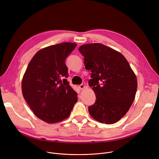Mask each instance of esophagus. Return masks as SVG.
I'll list each match as a JSON object with an SVG mask.
<instances>
[{"mask_svg":"<svg viewBox=\"0 0 159 159\" xmlns=\"http://www.w3.org/2000/svg\"><path fill=\"white\" fill-rule=\"evenodd\" d=\"M85 87V86L84 84H81V85H79V88H80V89H81V90L84 89Z\"/></svg>","mask_w":159,"mask_h":159,"instance_id":"1","label":"esophagus"}]
</instances>
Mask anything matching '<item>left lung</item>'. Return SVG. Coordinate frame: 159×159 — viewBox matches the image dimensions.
<instances>
[{"instance_id":"obj_1","label":"left lung","mask_w":159,"mask_h":159,"mask_svg":"<svg viewBox=\"0 0 159 159\" xmlns=\"http://www.w3.org/2000/svg\"><path fill=\"white\" fill-rule=\"evenodd\" d=\"M79 50L84 57L85 69L91 70L89 85L97 99L89 107V114L101 123H116L134 100L138 85L136 75L121 53L102 44H85Z\"/></svg>"}]
</instances>
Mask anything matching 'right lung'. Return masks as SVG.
Returning <instances> with one entry per match:
<instances>
[{
	"mask_svg": "<svg viewBox=\"0 0 159 159\" xmlns=\"http://www.w3.org/2000/svg\"><path fill=\"white\" fill-rule=\"evenodd\" d=\"M61 43L39 50L22 79V93L34 114L47 123L67 118L77 102V93L67 82L65 58L76 47Z\"/></svg>",
	"mask_w": 159,
	"mask_h": 159,
	"instance_id": "obj_1",
	"label": "right lung"
}]
</instances>
